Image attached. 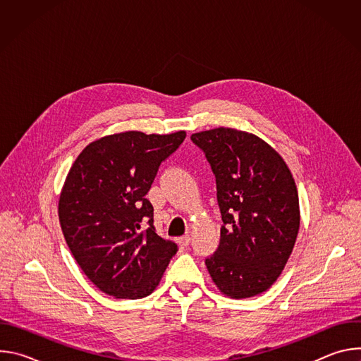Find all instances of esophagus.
I'll use <instances>...</instances> for the list:
<instances>
[{
  "instance_id": "esophagus-1",
  "label": "esophagus",
  "mask_w": 361,
  "mask_h": 361,
  "mask_svg": "<svg viewBox=\"0 0 361 361\" xmlns=\"http://www.w3.org/2000/svg\"><path fill=\"white\" fill-rule=\"evenodd\" d=\"M190 243H191V238H190V235L187 234V235H183V237H180L178 238V244H180V247H188L190 245Z\"/></svg>"
}]
</instances>
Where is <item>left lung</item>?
<instances>
[{
    "mask_svg": "<svg viewBox=\"0 0 361 361\" xmlns=\"http://www.w3.org/2000/svg\"><path fill=\"white\" fill-rule=\"evenodd\" d=\"M216 176L220 244L205 266L231 298L262 294L284 270L300 228L298 192L280 154L254 134L219 127L191 135Z\"/></svg>",
    "mask_w": 361,
    "mask_h": 361,
    "instance_id": "obj_1",
    "label": "left lung"
}]
</instances>
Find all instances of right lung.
<instances>
[{"mask_svg":"<svg viewBox=\"0 0 361 361\" xmlns=\"http://www.w3.org/2000/svg\"><path fill=\"white\" fill-rule=\"evenodd\" d=\"M184 138L185 131L106 135L90 142L68 171L59 201L61 230L84 274L109 295L151 294L177 252L174 241L156 233L145 194Z\"/></svg>","mask_w":361,"mask_h":361,"instance_id":"1","label":"right lung"}]
</instances>
